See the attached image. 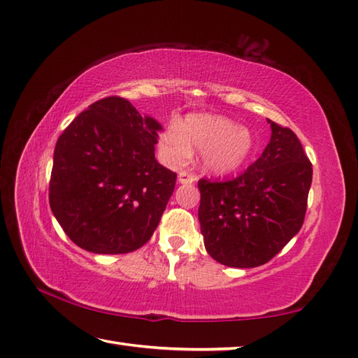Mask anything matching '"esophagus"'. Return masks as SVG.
<instances>
[{"label":"esophagus","instance_id":"1","mask_svg":"<svg viewBox=\"0 0 358 358\" xmlns=\"http://www.w3.org/2000/svg\"><path fill=\"white\" fill-rule=\"evenodd\" d=\"M195 181V175L189 173V172H180L178 173V183L181 185H191Z\"/></svg>","mask_w":358,"mask_h":358}]
</instances>
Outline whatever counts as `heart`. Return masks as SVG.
<instances>
[{"mask_svg": "<svg viewBox=\"0 0 358 358\" xmlns=\"http://www.w3.org/2000/svg\"><path fill=\"white\" fill-rule=\"evenodd\" d=\"M159 154L172 167L185 164L192 150H200L203 169L226 175L246 163L254 149L248 127L222 115H191L180 126L171 124L159 135Z\"/></svg>", "mask_w": 358, "mask_h": 358, "instance_id": "heart-1", "label": "heart"}]
</instances>
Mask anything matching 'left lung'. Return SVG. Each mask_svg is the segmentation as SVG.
I'll return each mask as SVG.
<instances>
[{
  "mask_svg": "<svg viewBox=\"0 0 358 358\" xmlns=\"http://www.w3.org/2000/svg\"><path fill=\"white\" fill-rule=\"evenodd\" d=\"M262 157L229 181L201 178L199 220L208 254L229 268L268 263L301 229L313 164L296 135L273 121Z\"/></svg>",
  "mask_w": 358,
  "mask_h": 358,
  "instance_id": "8db88e82",
  "label": "left lung"
}]
</instances>
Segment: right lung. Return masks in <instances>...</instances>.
Here are the masks:
<instances>
[{"label": "right lung", "instance_id": "right-lung-1", "mask_svg": "<svg viewBox=\"0 0 358 358\" xmlns=\"http://www.w3.org/2000/svg\"><path fill=\"white\" fill-rule=\"evenodd\" d=\"M159 129L126 98L108 96L59 135L49 203L75 245L113 255L149 241L177 180L155 159Z\"/></svg>", "mask_w": 358, "mask_h": 358}]
</instances>
